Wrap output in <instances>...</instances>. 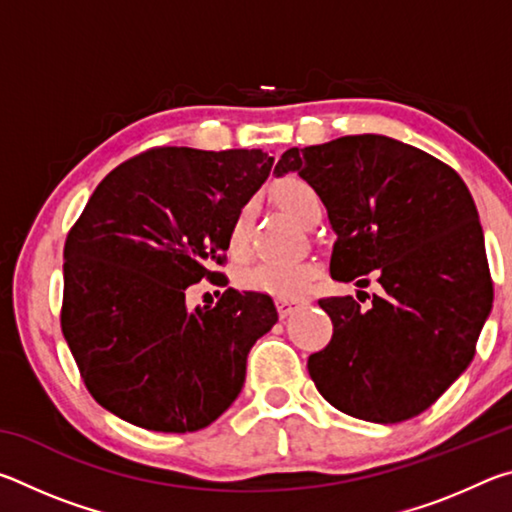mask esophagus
Here are the masks:
<instances>
[{"mask_svg": "<svg viewBox=\"0 0 512 512\" xmlns=\"http://www.w3.org/2000/svg\"><path fill=\"white\" fill-rule=\"evenodd\" d=\"M275 307H277V314H280L282 318H287L293 314V311L305 307V302L296 300V298H275Z\"/></svg>", "mask_w": 512, "mask_h": 512, "instance_id": "34e87169", "label": "esophagus"}]
</instances>
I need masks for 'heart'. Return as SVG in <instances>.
<instances>
[{"label":"heart","instance_id":"b5f03b06","mask_svg":"<svg viewBox=\"0 0 512 512\" xmlns=\"http://www.w3.org/2000/svg\"><path fill=\"white\" fill-rule=\"evenodd\" d=\"M271 194L275 203L282 207L284 212L291 214L293 219L305 223L309 221L311 212L320 207V198L316 189L302 178H282L273 185ZM250 216H253V205L244 203L237 207L228 223V232H225V244H228L230 253L241 255L248 248V230H250ZM318 266L314 262H266L257 264L255 268L244 273L241 284L246 289L257 293H268V296L277 298H293L300 296L309 289V284L316 280Z\"/></svg>","mask_w":512,"mask_h":512}]
</instances>
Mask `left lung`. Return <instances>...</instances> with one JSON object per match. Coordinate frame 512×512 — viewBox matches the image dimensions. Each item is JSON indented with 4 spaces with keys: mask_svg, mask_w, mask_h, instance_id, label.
<instances>
[{
    "mask_svg": "<svg viewBox=\"0 0 512 512\" xmlns=\"http://www.w3.org/2000/svg\"><path fill=\"white\" fill-rule=\"evenodd\" d=\"M287 171L327 207L334 280L363 287L375 271L381 284L368 309L352 296L318 300L334 332L307 361L311 379L352 418H415L470 366L492 309L470 189L449 164L384 135L289 149L275 164L277 176Z\"/></svg>",
    "mask_w": 512,
    "mask_h": 512,
    "instance_id": "8db88e82",
    "label": "left lung"
}]
</instances>
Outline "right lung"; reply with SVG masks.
<instances>
[{
    "mask_svg": "<svg viewBox=\"0 0 512 512\" xmlns=\"http://www.w3.org/2000/svg\"><path fill=\"white\" fill-rule=\"evenodd\" d=\"M271 167L262 149L158 146L94 189L65 239L60 327L103 409L185 433L237 400L248 352L277 320L273 300L225 289L187 311L185 291L223 280L228 223Z\"/></svg>",
    "mask_w": 512,
    "mask_h": 512,
    "instance_id": "obj_1",
    "label": "right lung"
}]
</instances>
